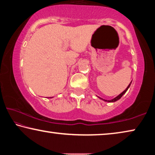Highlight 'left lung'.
I'll return each mask as SVG.
<instances>
[{
    "instance_id": "left-lung-1",
    "label": "left lung",
    "mask_w": 155,
    "mask_h": 155,
    "mask_svg": "<svg viewBox=\"0 0 155 155\" xmlns=\"http://www.w3.org/2000/svg\"><path fill=\"white\" fill-rule=\"evenodd\" d=\"M130 84H131V82H130V84L128 85V86H127V88H126V90H125L124 91V92H121V94H120L119 95H118L117 97H115V98H114V99H112V100H108V101H107V100L103 99H102V98H100V97H99V99H102V100H104V101H107V102H110V103H112V102H115V101H118V100H119V99H121V97H122V96H123V95H124V94H125V93H126V92H127V90H128V88H129V87H130Z\"/></svg>"
}]
</instances>
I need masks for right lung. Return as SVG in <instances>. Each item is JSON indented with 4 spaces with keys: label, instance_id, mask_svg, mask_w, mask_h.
Masks as SVG:
<instances>
[{
    "label": "right lung",
    "instance_id": "obj_1",
    "mask_svg": "<svg viewBox=\"0 0 155 155\" xmlns=\"http://www.w3.org/2000/svg\"><path fill=\"white\" fill-rule=\"evenodd\" d=\"M50 98H51V97H50ZM51 98H52V97H51Z\"/></svg>",
    "mask_w": 155,
    "mask_h": 155
}]
</instances>
